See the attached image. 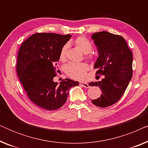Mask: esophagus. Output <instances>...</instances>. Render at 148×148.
<instances>
[{"label":"esophagus","instance_id":"34e87169","mask_svg":"<svg viewBox=\"0 0 148 148\" xmlns=\"http://www.w3.org/2000/svg\"><path fill=\"white\" fill-rule=\"evenodd\" d=\"M79 84H80V86L84 87V88H90V86H89L88 84H87V83H86V82H80Z\"/></svg>","mask_w":148,"mask_h":148}]
</instances>
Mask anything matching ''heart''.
<instances>
[{"mask_svg":"<svg viewBox=\"0 0 148 148\" xmlns=\"http://www.w3.org/2000/svg\"><path fill=\"white\" fill-rule=\"evenodd\" d=\"M73 43L77 47L79 48L84 54H88L92 50V44L88 38L84 36H79L74 40ZM69 49V44H65L62 46L60 50L58 58L61 62H65L67 58V52ZM86 58L92 59L93 56L92 54L87 55ZM89 69V66L86 63H75L71 62L64 66V72L70 78L75 80H83L86 77L87 72Z\"/></svg>","mask_w":148,"mask_h":148,"instance_id":"heart-1","label":"heart"}]
</instances>
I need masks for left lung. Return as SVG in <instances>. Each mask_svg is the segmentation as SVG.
I'll use <instances>...</instances> for the list:
<instances>
[{
    "mask_svg": "<svg viewBox=\"0 0 148 148\" xmlns=\"http://www.w3.org/2000/svg\"><path fill=\"white\" fill-rule=\"evenodd\" d=\"M92 38L98 50L94 64L96 75H104L100 82H91L102 92L100 98L92 102L101 108L112 106L120 100L133 75V54L122 36L107 32L94 33Z\"/></svg>",
    "mask_w": 148,
    "mask_h": 148,
    "instance_id": "1",
    "label": "left lung"
}]
</instances>
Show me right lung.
Here are the masks:
<instances>
[{
    "instance_id": "1",
    "label": "right lung",
    "mask_w": 148,
    "mask_h": 148,
    "mask_svg": "<svg viewBox=\"0 0 148 148\" xmlns=\"http://www.w3.org/2000/svg\"><path fill=\"white\" fill-rule=\"evenodd\" d=\"M71 37L69 34L36 33L19 50L17 73L20 82L30 100L45 110L60 108L66 102L69 89L79 85L69 79L62 80L59 86L53 81L60 50Z\"/></svg>"
}]
</instances>
